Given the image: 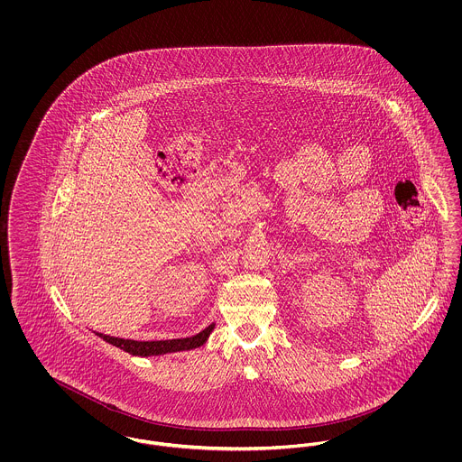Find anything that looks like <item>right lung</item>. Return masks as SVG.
Segmentation results:
<instances>
[{
    "instance_id": "1",
    "label": "right lung",
    "mask_w": 462,
    "mask_h": 462,
    "mask_svg": "<svg viewBox=\"0 0 462 462\" xmlns=\"http://www.w3.org/2000/svg\"><path fill=\"white\" fill-rule=\"evenodd\" d=\"M213 329H215V324L200 330L199 334L192 336V337L168 339V341H134V339L114 337V336H107V334H102V332H97V336L110 343L112 346H117V348H121V350H125L130 355L152 356V355H166V353L185 352V350L199 348L208 341V337H209Z\"/></svg>"
}]
</instances>
